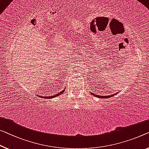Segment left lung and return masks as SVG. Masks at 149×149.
Instances as JSON below:
<instances>
[{"label":"left lung","instance_id":"1","mask_svg":"<svg viewBox=\"0 0 149 149\" xmlns=\"http://www.w3.org/2000/svg\"><path fill=\"white\" fill-rule=\"evenodd\" d=\"M90 93H91V94L93 95V96H96V97H100V98H103V99H104V98H108V97H112V96H115V95H116V94H117V93H115V94H112V95H110V96H99V95H96V94H94V93H92V92H90Z\"/></svg>","mask_w":149,"mask_h":149}]
</instances>
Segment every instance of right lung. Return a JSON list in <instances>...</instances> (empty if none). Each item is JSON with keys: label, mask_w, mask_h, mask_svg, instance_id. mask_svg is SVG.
Segmentation results:
<instances>
[{"label": "right lung", "mask_w": 149, "mask_h": 149, "mask_svg": "<svg viewBox=\"0 0 149 149\" xmlns=\"http://www.w3.org/2000/svg\"><path fill=\"white\" fill-rule=\"evenodd\" d=\"M65 88H64L63 90L61 91V92H60L58 93V94H57L53 95V96H38V95H37V96L39 97H42V98H45V99H51V98H53V97H57V96H59V95H60V94H63V93L64 92V91H65Z\"/></svg>", "instance_id": "add662e5"}]
</instances>
